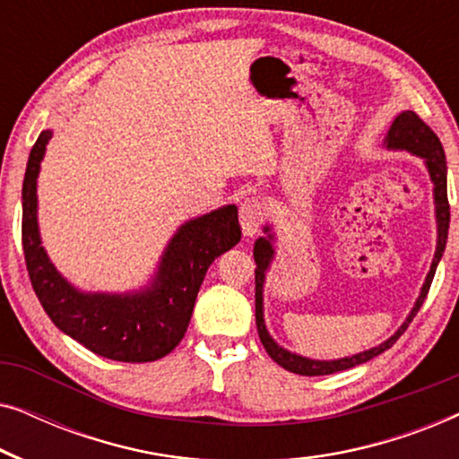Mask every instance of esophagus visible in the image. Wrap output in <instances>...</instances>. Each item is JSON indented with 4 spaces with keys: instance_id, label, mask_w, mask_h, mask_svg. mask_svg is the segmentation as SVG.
Returning a JSON list of instances; mask_svg holds the SVG:
<instances>
[{
    "instance_id": "obj_1",
    "label": "esophagus",
    "mask_w": 459,
    "mask_h": 459,
    "mask_svg": "<svg viewBox=\"0 0 459 459\" xmlns=\"http://www.w3.org/2000/svg\"><path fill=\"white\" fill-rule=\"evenodd\" d=\"M263 219H265V212H263V204L256 198L244 200L240 206V225L242 231L247 238H253L256 231L261 230Z\"/></svg>"
}]
</instances>
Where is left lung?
<instances>
[{
    "label": "left lung",
    "instance_id": "8db88e82",
    "mask_svg": "<svg viewBox=\"0 0 459 459\" xmlns=\"http://www.w3.org/2000/svg\"><path fill=\"white\" fill-rule=\"evenodd\" d=\"M382 146L391 152H410L418 159H422L426 171H429V178L432 181V203H435V221H437V248L435 256H432L430 269L426 273L424 284L420 288V294L416 303L407 313L403 324L394 330L393 336H388L385 342L376 344V347H369L366 351H359V353L338 357V359H311V357L299 355L294 351L281 347V344L272 336V332L267 330L265 324V280L267 272L272 269V263L275 261V231L273 225H265L263 231L265 236H259V240L255 242L253 256L256 263L255 269V317H256V330H259V338L263 347L269 353V357L281 366L288 372L299 374V376H328L342 372V369L355 368L359 363H366L374 359L376 355L385 353L386 349H391L397 338L403 334L407 325L411 324V319L416 317L420 307H422L426 294H429V288L432 284V278H435L437 265L441 261L445 253V247H447V234H449V203H447V160H445V150L438 142L429 125H426L422 118H420L416 112L403 110L394 117V121L388 127L385 140H382Z\"/></svg>",
    "mask_w": 459,
    "mask_h": 459
}]
</instances>
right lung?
Wrapping results in <instances>:
<instances>
[{
	"instance_id": "obj_1",
	"label": "right lung",
	"mask_w": 459,
	"mask_h": 459,
	"mask_svg": "<svg viewBox=\"0 0 459 459\" xmlns=\"http://www.w3.org/2000/svg\"><path fill=\"white\" fill-rule=\"evenodd\" d=\"M49 140L52 129H43L22 184V248L37 299L56 328L91 353L125 363L160 359L184 338L206 269L240 242L238 206H219L181 223L143 286L83 290L58 272L41 242L37 179Z\"/></svg>"
}]
</instances>
